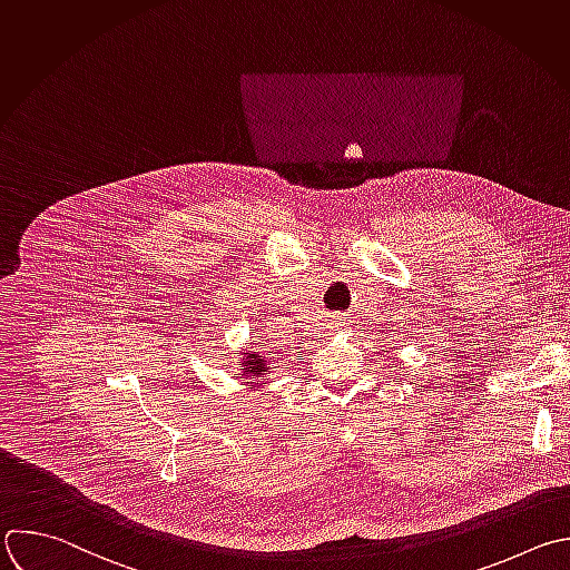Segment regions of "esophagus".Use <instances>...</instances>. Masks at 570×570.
Listing matches in <instances>:
<instances>
[{"instance_id": "1", "label": "esophagus", "mask_w": 570, "mask_h": 570, "mask_svg": "<svg viewBox=\"0 0 570 570\" xmlns=\"http://www.w3.org/2000/svg\"><path fill=\"white\" fill-rule=\"evenodd\" d=\"M333 326H335V331H337V328H346V326H348V320H346V317H333Z\"/></svg>"}]
</instances>
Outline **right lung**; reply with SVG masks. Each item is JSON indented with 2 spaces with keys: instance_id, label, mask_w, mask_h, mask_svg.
<instances>
[{
  "instance_id": "add662e5",
  "label": "right lung",
  "mask_w": 570,
  "mask_h": 570,
  "mask_svg": "<svg viewBox=\"0 0 570 570\" xmlns=\"http://www.w3.org/2000/svg\"><path fill=\"white\" fill-rule=\"evenodd\" d=\"M271 357H266V355H262L259 351H250V353H246L244 357H242V373H237L239 377H246V381H250L248 383V387L253 390V387H257V385H266V381H268V368H273L271 366Z\"/></svg>"
}]
</instances>
